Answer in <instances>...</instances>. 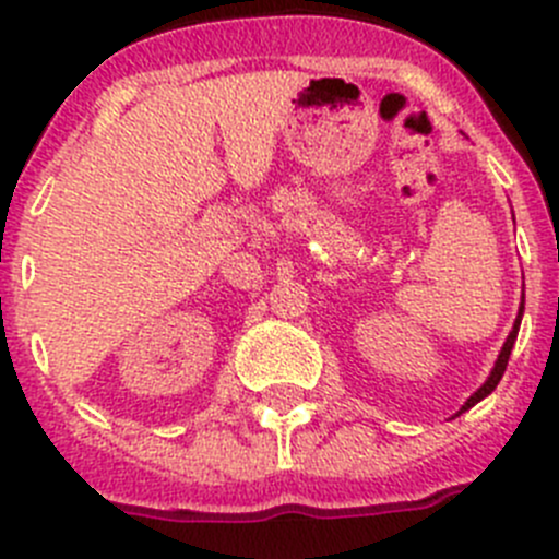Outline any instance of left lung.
I'll use <instances>...</instances> for the list:
<instances>
[{"mask_svg": "<svg viewBox=\"0 0 559 559\" xmlns=\"http://www.w3.org/2000/svg\"><path fill=\"white\" fill-rule=\"evenodd\" d=\"M522 313H524V297H522V306H520V313H516V321H514V330L509 332V337H506V343H503V348H500V354H498V362H495V368H492V373H489V379L484 381L481 386L476 389V392L471 394V397H467V403L462 405L460 408V414L462 411H467V408H473V405L478 403V400H484L487 397L489 392H492L495 386L500 384V379H503V373H506V365H509V357H511V348H514V343H516V335H520V324H522Z\"/></svg>", "mask_w": 559, "mask_h": 559, "instance_id": "1", "label": "left lung"}]
</instances>
